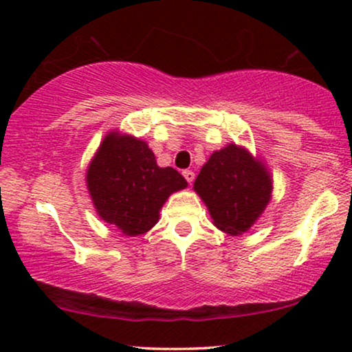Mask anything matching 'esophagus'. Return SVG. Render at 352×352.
<instances>
[{
  "mask_svg": "<svg viewBox=\"0 0 352 352\" xmlns=\"http://www.w3.org/2000/svg\"><path fill=\"white\" fill-rule=\"evenodd\" d=\"M182 175H184V177H186V181L189 182H194V179H195V173L192 171V170H186V171H182Z\"/></svg>",
  "mask_w": 352,
  "mask_h": 352,
  "instance_id": "34e87169",
  "label": "esophagus"
}]
</instances>
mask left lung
Returning a JSON list of instances; mask_svg holds the SVG:
<instances>
[{"label":"left lung","instance_id":"obj_1","mask_svg":"<svg viewBox=\"0 0 352 352\" xmlns=\"http://www.w3.org/2000/svg\"><path fill=\"white\" fill-rule=\"evenodd\" d=\"M272 187L266 163L237 144L211 153L194 182L213 224L229 235L247 232L261 218Z\"/></svg>","mask_w":352,"mask_h":352}]
</instances>
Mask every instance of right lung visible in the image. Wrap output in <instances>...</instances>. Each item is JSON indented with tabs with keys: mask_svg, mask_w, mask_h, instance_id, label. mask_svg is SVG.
Masks as SVG:
<instances>
[{
	"mask_svg": "<svg viewBox=\"0 0 352 352\" xmlns=\"http://www.w3.org/2000/svg\"><path fill=\"white\" fill-rule=\"evenodd\" d=\"M86 187L99 218L136 237L158 223L168 197L187 181L175 168L158 166L146 141L112 129L91 158Z\"/></svg>",
	"mask_w": 352,
	"mask_h": 352,
	"instance_id": "right-lung-1",
	"label": "right lung"
}]
</instances>
